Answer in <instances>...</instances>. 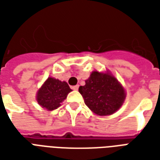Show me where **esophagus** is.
I'll return each mask as SVG.
<instances>
[{"label":"esophagus","mask_w":160,"mask_h":160,"mask_svg":"<svg viewBox=\"0 0 160 160\" xmlns=\"http://www.w3.org/2000/svg\"><path fill=\"white\" fill-rule=\"evenodd\" d=\"M72 89L74 91H77L78 89H79V85H76V86H73V87H72Z\"/></svg>","instance_id":"34e87169"}]
</instances>
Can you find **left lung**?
<instances>
[{
  "label": "left lung",
  "mask_w": 160,
  "mask_h": 160,
  "mask_svg": "<svg viewBox=\"0 0 160 160\" xmlns=\"http://www.w3.org/2000/svg\"><path fill=\"white\" fill-rule=\"evenodd\" d=\"M79 92L87 107L99 116L115 113L125 98L124 89L115 77L97 71L92 73L86 85L80 87Z\"/></svg>",
  "instance_id": "obj_1"
}]
</instances>
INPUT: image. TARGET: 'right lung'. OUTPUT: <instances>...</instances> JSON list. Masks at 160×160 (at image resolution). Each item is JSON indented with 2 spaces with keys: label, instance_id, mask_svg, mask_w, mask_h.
Listing matches in <instances>:
<instances>
[{
  "label": "right lung",
  "instance_id": "1",
  "mask_svg": "<svg viewBox=\"0 0 160 160\" xmlns=\"http://www.w3.org/2000/svg\"><path fill=\"white\" fill-rule=\"evenodd\" d=\"M71 91L67 82L49 77L38 91L37 100L42 107L53 111L59 107Z\"/></svg>",
  "mask_w": 160,
  "mask_h": 160
}]
</instances>
